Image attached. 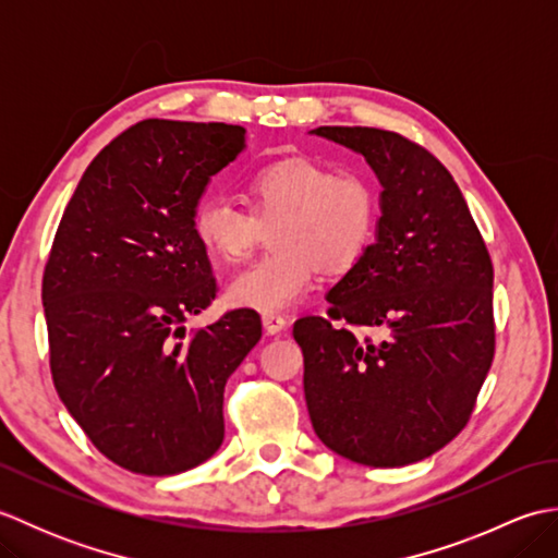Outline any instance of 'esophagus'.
Segmentation results:
<instances>
[{
    "instance_id": "esophagus-1",
    "label": "esophagus",
    "mask_w": 558,
    "mask_h": 558,
    "mask_svg": "<svg viewBox=\"0 0 558 558\" xmlns=\"http://www.w3.org/2000/svg\"><path fill=\"white\" fill-rule=\"evenodd\" d=\"M260 324H264V330L268 336H278L280 330H286L288 318L280 316V314H264V316H260Z\"/></svg>"
}]
</instances>
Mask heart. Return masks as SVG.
Here are the masks:
<instances>
[{"label": "heart", "instance_id": "b5f03b06", "mask_svg": "<svg viewBox=\"0 0 558 558\" xmlns=\"http://www.w3.org/2000/svg\"><path fill=\"white\" fill-rule=\"evenodd\" d=\"M244 194L252 213L220 196H204L192 210V232L210 256L234 264L271 225L276 254L230 278L232 306L276 314L314 288L318 268L345 272L369 252L378 225V194L362 172H336L310 158H280L248 172Z\"/></svg>", "mask_w": 558, "mask_h": 558}]
</instances>
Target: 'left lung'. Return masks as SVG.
Here are the masks:
<instances>
[{
	"instance_id": "1",
	"label": "left lung",
	"mask_w": 558,
	"mask_h": 558,
	"mask_svg": "<svg viewBox=\"0 0 558 558\" xmlns=\"http://www.w3.org/2000/svg\"><path fill=\"white\" fill-rule=\"evenodd\" d=\"M312 134L364 156L381 184L376 240L292 328L316 436L369 468H402L460 434L494 360V268L453 177L429 150L372 126ZM342 320V325H333ZM350 325H378L381 341Z\"/></svg>"
}]
</instances>
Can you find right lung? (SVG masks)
<instances>
[{
    "label": "right lung",
    "instance_id": "add662e5",
    "mask_svg": "<svg viewBox=\"0 0 558 558\" xmlns=\"http://www.w3.org/2000/svg\"><path fill=\"white\" fill-rule=\"evenodd\" d=\"M246 129L146 120L105 146L71 196L43 278L54 388L105 458L192 470L222 444V393L260 340L252 310L186 336L216 298L192 210Z\"/></svg>",
    "mask_w": 558,
    "mask_h": 558
}]
</instances>
